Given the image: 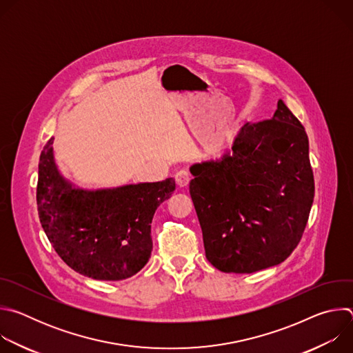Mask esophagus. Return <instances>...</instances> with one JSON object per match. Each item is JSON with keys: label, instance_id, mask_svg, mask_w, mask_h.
I'll use <instances>...</instances> for the list:
<instances>
[{"label": "esophagus", "instance_id": "1", "mask_svg": "<svg viewBox=\"0 0 353 353\" xmlns=\"http://www.w3.org/2000/svg\"><path fill=\"white\" fill-rule=\"evenodd\" d=\"M174 179H176V184H177L179 187H187V184L190 183V174H188L185 170L177 172L176 176H174Z\"/></svg>", "mask_w": 353, "mask_h": 353}]
</instances>
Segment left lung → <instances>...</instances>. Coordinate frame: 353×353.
<instances>
[{
    "instance_id": "8db88e82",
    "label": "left lung",
    "mask_w": 353,
    "mask_h": 353,
    "mask_svg": "<svg viewBox=\"0 0 353 353\" xmlns=\"http://www.w3.org/2000/svg\"><path fill=\"white\" fill-rule=\"evenodd\" d=\"M190 172L205 257L215 268L251 274L292 254L313 205L314 177L305 127L283 100L270 120L241 125L221 158Z\"/></svg>"
}]
</instances>
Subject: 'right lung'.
Wrapping results in <instances>:
<instances>
[{
	"mask_svg": "<svg viewBox=\"0 0 353 353\" xmlns=\"http://www.w3.org/2000/svg\"><path fill=\"white\" fill-rule=\"evenodd\" d=\"M50 138L40 154L37 211L63 261L83 276L121 281L139 272L152 251L150 223L170 198L174 179L82 188L60 172Z\"/></svg>",
	"mask_w": 353,
	"mask_h": 353,
	"instance_id": "add662e5",
	"label": "right lung"
}]
</instances>
